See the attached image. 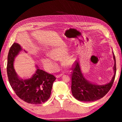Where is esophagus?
I'll use <instances>...</instances> for the list:
<instances>
[{
    "label": "esophagus",
    "instance_id": "obj_1",
    "mask_svg": "<svg viewBox=\"0 0 122 122\" xmlns=\"http://www.w3.org/2000/svg\"><path fill=\"white\" fill-rule=\"evenodd\" d=\"M64 75V74H59V75H56V77L57 78H60V77H61L62 75Z\"/></svg>",
    "mask_w": 122,
    "mask_h": 122
}]
</instances>
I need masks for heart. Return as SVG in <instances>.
Wrapping results in <instances>:
<instances>
[{
    "mask_svg": "<svg viewBox=\"0 0 122 122\" xmlns=\"http://www.w3.org/2000/svg\"><path fill=\"white\" fill-rule=\"evenodd\" d=\"M67 50L64 48H54L50 51L48 57H43L41 61L47 68L50 70H53L56 68V61H62V63L65 67L71 66L74 61V59L72 56H66Z\"/></svg>",
    "mask_w": 122,
    "mask_h": 122,
    "instance_id": "b5f03b06",
    "label": "heart"
}]
</instances>
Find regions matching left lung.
<instances>
[{
    "label": "left lung",
    "mask_w": 122,
    "mask_h": 122,
    "mask_svg": "<svg viewBox=\"0 0 122 122\" xmlns=\"http://www.w3.org/2000/svg\"><path fill=\"white\" fill-rule=\"evenodd\" d=\"M113 54L114 65V75L109 83L99 86L92 83L85 79L81 71L78 61L75 62L72 68L71 91L74 97L78 100L83 102L96 101L102 98L112 88L116 74V58Z\"/></svg>",
    "instance_id": "8db88e82"
}]
</instances>
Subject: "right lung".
I'll return each instance as SVG.
<instances>
[{
  "label": "right lung",
  "mask_w": 122,
  "mask_h": 122,
  "mask_svg": "<svg viewBox=\"0 0 122 122\" xmlns=\"http://www.w3.org/2000/svg\"><path fill=\"white\" fill-rule=\"evenodd\" d=\"M21 50L20 45L16 43H13L10 49L7 62V74L10 84L17 96L24 101L32 104H41L49 98L56 78L36 66L38 69L31 78H20L14 69V61Z\"/></svg>",
  "instance_id": "right-lung-1"
}]
</instances>
